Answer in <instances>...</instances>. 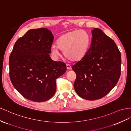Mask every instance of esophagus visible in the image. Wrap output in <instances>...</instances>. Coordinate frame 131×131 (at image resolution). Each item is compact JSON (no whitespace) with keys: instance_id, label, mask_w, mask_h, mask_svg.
I'll return each mask as SVG.
<instances>
[{"instance_id":"obj_1","label":"esophagus","mask_w":131,"mask_h":131,"mask_svg":"<svg viewBox=\"0 0 131 131\" xmlns=\"http://www.w3.org/2000/svg\"><path fill=\"white\" fill-rule=\"evenodd\" d=\"M67 69H68V70L71 69V66H70V65H69V64H67Z\"/></svg>"}]
</instances>
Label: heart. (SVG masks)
Listing matches in <instances>:
<instances>
[{"mask_svg":"<svg viewBox=\"0 0 131 131\" xmlns=\"http://www.w3.org/2000/svg\"><path fill=\"white\" fill-rule=\"evenodd\" d=\"M90 43V37L86 31L75 30L61 35L57 41V46L53 45L51 51L53 55L57 57L61 49L67 59L77 62L86 55Z\"/></svg>","mask_w":131,"mask_h":131,"instance_id":"heart-1","label":"heart"}]
</instances>
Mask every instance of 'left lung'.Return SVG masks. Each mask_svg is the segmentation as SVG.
<instances>
[{"label": "left lung", "instance_id": "obj_1", "mask_svg": "<svg viewBox=\"0 0 131 131\" xmlns=\"http://www.w3.org/2000/svg\"><path fill=\"white\" fill-rule=\"evenodd\" d=\"M91 43L86 55L72 67L77 78V94L88 100L105 96L114 88L121 75V56L114 40L101 29L91 31Z\"/></svg>", "mask_w": 131, "mask_h": 131}]
</instances>
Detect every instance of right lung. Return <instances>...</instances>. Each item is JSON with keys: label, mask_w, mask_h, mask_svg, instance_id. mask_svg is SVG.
<instances>
[{"label": "right lung", "mask_w": 131, "mask_h": 131, "mask_svg": "<svg viewBox=\"0 0 131 131\" xmlns=\"http://www.w3.org/2000/svg\"><path fill=\"white\" fill-rule=\"evenodd\" d=\"M54 40L46 28L31 29L15 42L9 57L12 84L23 97L35 102L51 99L56 91V79L67 70L66 64L54 61L49 53Z\"/></svg>", "instance_id": "1"}]
</instances>
